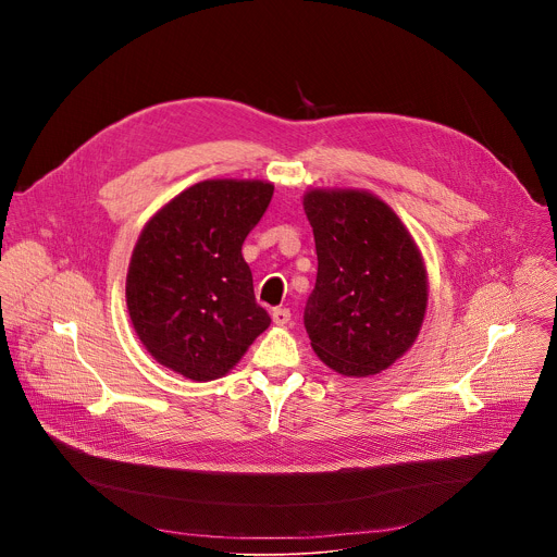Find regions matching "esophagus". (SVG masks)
Instances as JSON below:
<instances>
[{"label":"esophagus","instance_id":"esophagus-1","mask_svg":"<svg viewBox=\"0 0 557 557\" xmlns=\"http://www.w3.org/2000/svg\"><path fill=\"white\" fill-rule=\"evenodd\" d=\"M271 317H273V324L275 326H286L290 322V310L288 308H275L271 312Z\"/></svg>","mask_w":557,"mask_h":557}]
</instances>
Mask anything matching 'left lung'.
<instances>
[{
    "label": "left lung",
    "mask_w": 557,
    "mask_h": 557,
    "mask_svg": "<svg viewBox=\"0 0 557 557\" xmlns=\"http://www.w3.org/2000/svg\"><path fill=\"white\" fill-rule=\"evenodd\" d=\"M317 251L306 299L310 346L346 376L385 370L417 339L428 308V275L412 235L368 191L314 189L304 196Z\"/></svg>",
    "instance_id": "left-lung-1"
}]
</instances>
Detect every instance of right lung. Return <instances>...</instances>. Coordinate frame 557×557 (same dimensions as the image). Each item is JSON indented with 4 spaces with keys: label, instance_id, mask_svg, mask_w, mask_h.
Masks as SVG:
<instances>
[{
    "label": "right lung",
    "instance_id": "1",
    "mask_svg": "<svg viewBox=\"0 0 557 557\" xmlns=\"http://www.w3.org/2000/svg\"><path fill=\"white\" fill-rule=\"evenodd\" d=\"M271 198V183L205 181L145 224L125 295L134 331L158 363L194 381L218 379L269 329L243 245Z\"/></svg>",
    "mask_w": 557,
    "mask_h": 557
}]
</instances>
